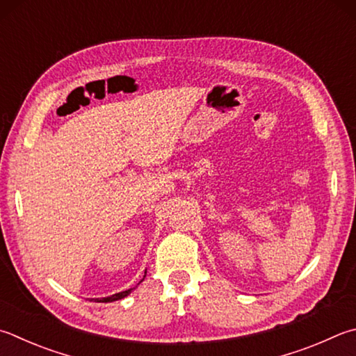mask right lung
<instances>
[{
    "label": "right lung",
    "instance_id": "1",
    "mask_svg": "<svg viewBox=\"0 0 356 356\" xmlns=\"http://www.w3.org/2000/svg\"><path fill=\"white\" fill-rule=\"evenodd\" d=\"M145 277H146V273H145ZM145 277H143V280H145ZM135 288H137V286H135ZM135 288L126 289V291H121V293H116V294H113V296H108V297H102V299H95V302H104V303H107V302H115V300L124 299V297H127L129 294H131Z\"/></svg>",
    "mask_w": 356,
    "mask_h": 356
}]
</instances>
